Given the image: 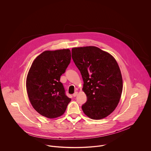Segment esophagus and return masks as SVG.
<instances>
[{"label":"esophagus","instance_id":"obj_1","mask_svg":"<svg viewBox=\"0 0 151 151\" xmlns=\"http://www.w3.org/2000/svg\"><path fill=\"white\" fill-rule=\"evenodd\" d=\"M78 92H76L75 93H73V96H74V97H76V96L78 95Z\"/></svg>","mask_w":151,"mask_h":151}]
</instances>
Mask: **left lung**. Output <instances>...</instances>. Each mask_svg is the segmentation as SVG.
<instances>
[{
	"mask_svg": "<svg viewBox=\"0 0 151 151\" xmlns=\"http://www.w3.org/2000/svg\"><path fill=\"white\" fill-rule=\"evenodd\" d=\"M73 60L84 81L87 101L82 106L90 119L106 117L117 106L123 91L121 71L114 58L96 46L73 47Z\"/></svg>",
	"mask_w": 151,
	"mask_h": 151,
	"instance_id": "1",
	"label": "left lung"
}]
</instances>
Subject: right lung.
I'll list each match as a JSON object with an SVG mask.
<instances>
[{
	"label": "right lung",
	"instance_id": "right-lung-1",
	"mask_svg": "<svg viewBox=\"0 0 151 151\" xmlns=\"http://www.w3.org/2000/svg\"><path fill=\"white\" fill-rule=\"evenodd\" d=\"M70 60L68 49L45 50L31 65L26 79L28 96L32 107L44 117L61 116L71 101L60 81Z\"/></svg>",
	"mask_w": 151,
	"mask_h": 151
}]
</instances>
